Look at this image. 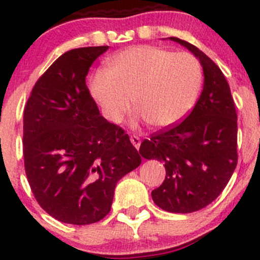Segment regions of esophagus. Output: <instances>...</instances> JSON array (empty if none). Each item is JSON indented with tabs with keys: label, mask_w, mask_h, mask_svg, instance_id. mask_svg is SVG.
Returning a JSON list of instances; mask_svg holds the SVG:
<instances>
[{
	"label": "esophagus",
	"mask_w": 260,
	"mask_h": 260,
	"mask_svg": "<svg viewBox=\"0 0 260 260\" xmlns=\"http://www.w3.org/2000/svg\"><path fill=\"white\" fill-rule=\"evenodd\" d=\"M131 142H132V145L136 147V148H140V146H141V140H140V137H137V136H131Z\"/></svg>",
	"instance_id": "obj_1"
}]
</instances>
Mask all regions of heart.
<instances>
[{
  "label": "heart",
  "instance_id": "1",
  "mask_svg": "<svg viewBox=\"0 0 260 260\" xmlns=\"http://www.w3.org/2000/svg\"><path fill=\"white\" fill-rule=\"evenodd\" d=\"M203 79V68L193 55L140 45L112 56L108 69L91 75L89 89L111 122H122L133 98L146 122L164 129L177 124L192 109Z\"/></svg>",
  "mask_w": 260,
  "mask_h": 260
}]
</instances>
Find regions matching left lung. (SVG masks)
I'll use <instances>...</instances> for the list:
<instances>
[{"label":"left lung","mask_w":260,"mask_h":260,"mask_svg":"<svg viewBox=\"0 0 260 260\" xmlns=\"http://www.w3.org/2000/svg\"><path fill=\"white\" fill-rule=\"evenodd\" d=\"M200 60L204 89L191 113L177 124L141 143L146 159H158L166 177L152 191L158 208L187 214L211 204L229 182L238 164V115L230 86L220 68L192 44L170 38Z\"/></svg>","instance_id":"left-lung-1"}]
</instances>
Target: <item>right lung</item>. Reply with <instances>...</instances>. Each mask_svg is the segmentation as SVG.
Here are the masks:
<instances>
[{"mask_svg": "<svg viewBox=\"0 0 260 260\" xmlns=\"http://www.w3.org/2000/svg\"><path fill=\"white\" fill-rule=\"evenodd\" d=\"M108 46L73 49L39 78L23 111V162L49 215L88 225L111 211L117 182L141 165L129 136L101 115L85 84Z\"/></svg>", "mask_w": 260, "mask_h": 260, "instance_id": "right-lung-1", "label": "right lung"}]
</instances>
